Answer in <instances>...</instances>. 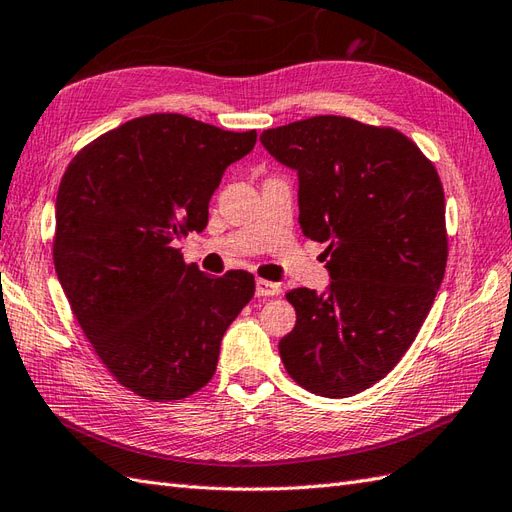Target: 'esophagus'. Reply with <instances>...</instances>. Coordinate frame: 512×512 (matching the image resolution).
<instances>
[{"mask_svg": "<svg viewBox=\"0 0 512 512\" xmlns=\"http://www.w3.org/2000/svg\"><path fill=\"white\" fill-rule=\"evenodd\" d=\"M281 292L279 283H272L266 279H257L255 281V294L257 296H277Z\"/></svg>", "mask_w": 512, "mask_h": 512, "instance_id": "obj_1", "label": "esophagus"}]
</instances>
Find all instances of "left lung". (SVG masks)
<instances>
[{
  "label": "left lung",
  "mask_w": 512,
  "mask_h": 512,
  "mask_svg": "<svg viewBox=\"0 0 512 512\" xmlns=\"http://www.w3.org/2000/svg\"><path fill=\"white\" fill-rule=\"evenodd\" d=\"M296 170L298 222L326 242L324 292L294 287L296 326L279 355L298 385L348 398L385 378L435 303L448 261L445 196L409 138L346 116H313L259 136Z\"/></svg>",
  "instance_id": "left-lung-1"
}]
</instances>
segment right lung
I'll use <instances>...</instances> for the list:
<instances>
[{
  "label": "right lung",
  "instance_id": "1",
  "mask_svg": "<svg viewBox=\"0 0 512 512\" xmlns=\"http://www.w3.org/2000/svg\"><path fill=\"white\" fill-rule=\"evenodd\" d=\"M257 131L151 114L73 157L56 199L54 264L62 292L116 381L168 402L214 376L222 335L255 294L253 274L207 277L175 244L207 225L227 166Z\"/></svg>",
  "mask_w": 512,
  "mask_h": 512
}]
</instances>
